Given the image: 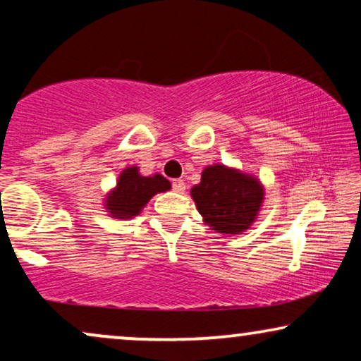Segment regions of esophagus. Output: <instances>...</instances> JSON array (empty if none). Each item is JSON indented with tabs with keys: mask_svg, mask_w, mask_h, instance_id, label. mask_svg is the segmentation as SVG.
<instances>
[{
	"mask_svg": "<svg viewBox=\"0 0 361 361\" xmlns=\"http://www.w3.org/2000/svg\"><path fill=\"white\" fill-rule=\"evenodd\" d=\"M172 190H174V192H179V194H182V192L185 190V184H184V180H182V179H176V180H172Z\"/></svg>",
	"mask_w": 361,
	"mask_h": 361,
	"instance_id": "esophagus-1",
	"label": "esophagus"
}]
</instances>
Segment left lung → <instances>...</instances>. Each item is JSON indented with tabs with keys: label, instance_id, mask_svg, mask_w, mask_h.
I'll list each match as a JSON object with an SVG mask.
<instances>
[{
	"label": "left lung",
	"instance_id": "obj_1",
	"mask_svg": "<svg viewBox=\"0 0 361 361\" xmlns=\"http://www.w3.org/2000/svg\"><path fill=\"white\" fill-rule=\"evenodd\" d=\"M190 195L205 224L219 233L250 228L263 204V187L255 177L221 164L205 167Z\"/></svg>",
	"mask_w": 361,
	"mask_h": 361
}]
</instances>
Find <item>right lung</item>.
Masks as SVG:
<instances>
[{
	"mask_svg": "<svg viewBox=\"0 0 361 361\" xmlns=\"http://www.w3.org/2000/svg\"><path fill=\"white\" fill-rule=\"evenodd\" d=\"M171 189V182L156 174L142 177L137 167H128L121 172L116 189L106 197V210L115 219H131L141 212L152 195Z\"/></svg>",
	"mask_w": 361,
	"mask_h": 361,
	"instance_id": "obj_1",
	"label": "right lung"
}]
</instances>
